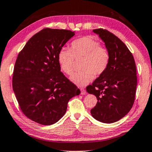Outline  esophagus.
Here are the masks:
<instances>
[{
  "instance_id": "esophagus-1",
  "label": "esophagus",
  "mask_w": 152,
  "mask_h": 152,
  "mask_svg": "<svg viewBox=\"0 0 152 152\" xmlns=\"http://www.w3.org/2000/svg\"><path fill=\"white\" fill-rule=\"evenodd\" d=\"M80 91H81V94L82 95H85L86 94V91L85 89H83V88H80Z\"/></svg>"
}]
</instances>
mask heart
<instances>
[{
	"instance_id": "obj_1",
	"label": "heart",
	"mask_w": 152,
	"mask_h": 152,
	"mask_svg": "<svg viewBox=\"0 0 152 152\" xmlns=\"http://www.w3.org/2000/svg\"><path fill=\"white\" fill-rule=\"evenodd\" d=\"M81 71L74 73L70 80L78 87H84L94 78V75L99 76L108 67L109 54L107 50L99 46L98 41L85 36L74 40L71 50L62 48L57 54V61L62 71L67 74L73 71L74 58H83Z\"/></svg>"
}]
</instances>
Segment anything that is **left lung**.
Returning a JSON list of instances; mask_svg holds the SVG:
<instances>
[{"instance_id": "obj_1", "label": "left lung", "mask_w": 152, "mask_h": 152, "mask_svg": "<svg viewBox=\"0 0 152 152\" xmlns=\"http://www.w3.org/2000/svg\"><path fill=\"white\" fill-rule=\"evenodd\" d=\"M93 32L104 42L110 58L105 72L87 87V93L98 99L91 114L99 121L111 124L123 118L132 107L137 69L132 53L117 36L102 28Z\"/></svg>"}]
</instances>
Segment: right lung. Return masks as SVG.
I'll use <instances>...</instances> for the list:
<instances>
[{
	"label": "right lung",
	"mask_w": 152,
	"mask_h": 152,
	"mask_svg": "<svg viewBox=\"0 0 152 152\" xmlns=\"http://www.w3.org/2000/svg\"><path fill=\"white\" fill-rule=\"evenodd\" d=\"M75 35L65 29L44 28L34 35L18 54L13 90L22 113L42 125L55 124L67 103L80 91L61 72L58 51Z\"/></svg>",
	"instance_id": "obj_1"
}]
</instances>
